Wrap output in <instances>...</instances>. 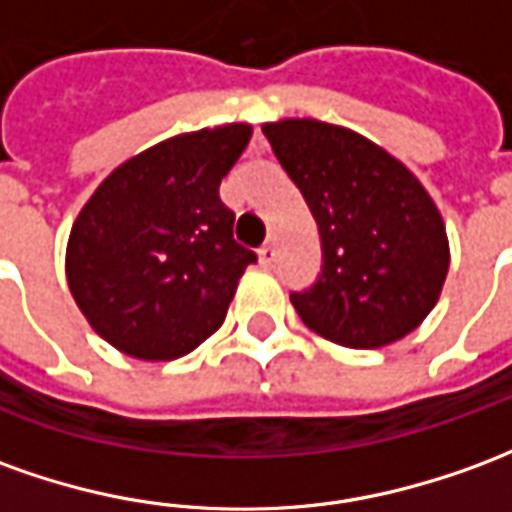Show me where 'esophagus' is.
I'll list each match as a JSON object with an SVG mask.
<instances>
[{
  "label": "esophagus",
  "mask_w": 512,
  "mask_h": 512,
  "mask_svg": "<svg viewBox=\"0 0 512 512\" xmlns=\"http://www.w3.org/2000/svg\"><path fill=\"white\" fill-rule=\"evenodd\" d=\"M257 257H260V263H263V266L271 268L274 257H277V249H274V244H263L260 249H257Z\"/></svg>",
  "instance_id": "obj_1"
}]
</instances>
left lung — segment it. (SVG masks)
Returning a JSON list of instances; mask_svg holds the SVG:
<instances>
[{
    "instance_id": "obj_1",
    "label": "left lung",
    "mask_w": 512,
    "mask_h": 512,
    "mask_svg": "<svg viewBox=\"0 0 512 512\" xmlns=\"http://www.w3.org/2000/svg\"><path fill=\"white\" fill-rule=\"evenodd\" d=\"M324 244L318 282L291 302L346 349H382L421 327L449 271L441 210L413 171L366 135L318 119L263 124Z\"/></svg>"
}]
</instances>
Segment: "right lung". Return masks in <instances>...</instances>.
Segmentation results:
<instances>
[{"label":"right lung","mask_w":512,"mask_h":512,"mask_svg":"<svg viewBox=\"0 0 512 512\" xmlns=\"http://www.w3.org/2000/svg\"><path fill=\"white\" fill-rule=\"evenodd\" d=\"M252 124L171 135L99 182L71 224L66 280L85 321L121 355L177 360L219 330L257 255L232 238L219 185Z\"/></svg>","instance_id":"1"}]
</instances>
